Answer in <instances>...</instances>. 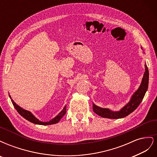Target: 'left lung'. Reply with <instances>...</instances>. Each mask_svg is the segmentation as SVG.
Instances as JSON below:
<instances>
[{"instance_id":"8db88e82","label":"left lung","mask_w":157,"mask_h":157,"mask_svg":"<svg viewBox=\"0 0 157 157\" xmlns=\"http://www.w3.org/2000/svg\"><path fill=\"white\" fill-rule=\"evenodd\" d=\"M145 71L143 79L141 83L140 86L137 89V91L133 95L130 101L127 103L126 105L123 107L121 111L114 112L109 110L108 109L101 108L96 106L93 103V111L96 113L97 115L103 118H113V119H117V118H121L125 117L130 115L131 113L134 111L135 109L139 106L141 102L143 100L145 96V92L148 88L149 84V70L145 63Z\"/></svg>"}]
</instances>
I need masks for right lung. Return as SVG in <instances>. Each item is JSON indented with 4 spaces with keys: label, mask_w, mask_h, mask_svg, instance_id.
<instances>
[{
    "label": "right lung",
    "mask_w": 157,
    "mask_h": 157,
    "mask_svg": "<svg viewBox=\"0 0 157 157\" xmlns=\"http://www.w3.org/2000/svg\"><path fill=\"white\" fill-rule=\"evenodd\" d=\"M9 96H10V98L11 99V101H12V103L13 104V107H15V109H16V111L18 112V113L20 114L21 116H22L23 118H25L26 120L29 121L31 122L34 123V124H40V125H50V124H56V123H58L61 120V118H62L66 113V109H67V107L65 106L63 110L61 111L55 118H54L53 119H52L50 121L46 122H42V121H40L39 119H37V118L34 115H33L30 111H26V110H25V109H23L19 105H17V104L13 101V99H12L11 96H10V95H9Z\"/></svg>",
    "instance_id": "right-lung-1"
}]
</instances>
